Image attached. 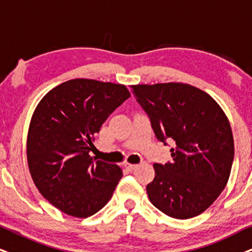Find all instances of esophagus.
<instances>
[{"label":"esophagus","instance_id":"obj_1","mask_svg":"<svg viewBox=\"0 0 252 252\" xmlns=\"http://www.w3.org/2000/svg\"><path fill=\"white\" fill-rule=\"evenodd\" d=\"M124 166H126V168H128L129 171H132V170H135V168L138 166V165H136V164H129V163H126L124 164Z\"/></svg>","mask_w":252,"mask_h":252}]
</instances>
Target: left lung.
I'll return each mask as SVG.
<instances>
[{"instance_id": "left-lung-1", "label": "left lung", "mask_w": 252, "mask_h": 252, "mask_svg": "<svg viewBox=\"0 0 252 252\" xmlns=\"http://www.w3.org/2000/svg\"><path fill=\"white\" fill-rule=\"evenodd\" d=\"M158 141L173 142L172 161L155 164L146 186L150 201L171 218L200 215L218 199L230 176L234 138L215 100L181 82L132 86Z\"/></svg>"}]
</instances>
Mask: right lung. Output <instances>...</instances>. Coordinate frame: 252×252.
<instances>
[{
    "instance_id": "1",
    "label": "right lung",
    "mask_w": 252,
    "mask_h": 252,
    "mask_svg": "<svg viewBox=\"0 0 252 252\" xmlns=\"http://www.w3.org/2000/svg\"><path fill=\"white\" fill-rule=\"evenodd\" d=\"M129 97L123 85L73 79L38 103L28 133L29 170L41 195L65 214L87 218L113 195L122 170L89 152L102 123Z\"/></svg>"
}]
</instances>
